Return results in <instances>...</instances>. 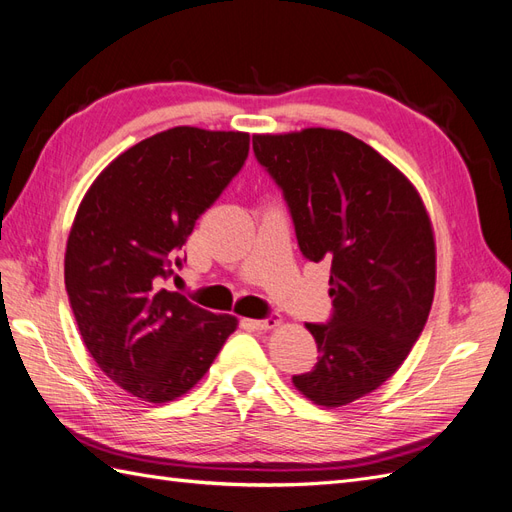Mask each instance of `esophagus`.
Wrapping results in <instances>:
<instances>
[{
  "mask_svg": "<svg viewBox=\"0 0 512 512\" xmlns=\"http://www.w3.org/2000/svg\"><path fill=\"white\" fill-rule=\"evenodd\" d=\"M245 322L250 324V327H254V329L265 331V329H273V327H277V324H280V318H277L275 314H269L267 318H262V320H245Z\"/></svg>",
  "mask_w": 512,
  "mask_h": 512,
  "instance_id": "1",
  "label": "esophagus"
}]
</instances>
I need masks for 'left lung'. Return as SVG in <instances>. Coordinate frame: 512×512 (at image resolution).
<instances>
[{"mask_svg":"<svg viewBox=\"0 0 512 512\" xmlns=\"http://www.w3.org/2000/svg\"><path fill=\"white\" fill-rule=\"evenodd\" d=\"M252 145L301 254L331 260V318L305 324L318 363L292 382L318 406H346L389 380L425 329L436 288L429 215L414 185L348 132L256 134Z\"/></svg>","mask_w":512,"mask_h":512,"instance_id":"obj_1","label":"left lung"}]
</instances>
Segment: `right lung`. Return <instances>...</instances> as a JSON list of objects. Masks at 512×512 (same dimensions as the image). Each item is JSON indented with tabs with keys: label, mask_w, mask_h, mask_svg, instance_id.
I'll use <instances>...</instances> for the list:
<instances>
[{
	"label": "right lung",
	"mask_w": 512,
	"mask_h": 512,
	"mask_svg": "<svg viewBox=\"0 0 512 512\" xmlns=\"http://www.w3.org/2000/svg\"><path fill=\"white\" fill-rule=\"evenodd\" d=\"M250 134L170 128L123 151L85 194L66 247L83 342L134 397L164 404L207 374L237 318L164 288L203 215L243 168Z\"/></svg>",
	"instance_id": "1"
}]
</instances>
